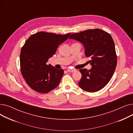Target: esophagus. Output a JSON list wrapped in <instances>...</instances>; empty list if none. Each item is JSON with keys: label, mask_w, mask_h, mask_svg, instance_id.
Returning <instances> with one entry per match:
<instances>
[{"label": "esophagus", "mask_w": 133, "mask_h": 133, "mask_svg": "<svg viewBox=\"0 0 133 133\" xmlns=\"http://www.w3.org/2000/svg\"><path fill=\"white\" fill-rule=\"evenodd\" d=\"M75 71V69H70V68L67 69V72H73Z\"/></svg>", "instance_id": "34e87169"}]
</instances>
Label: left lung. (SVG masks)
I'll use <instances>...</instances> for the list:
<instances>
[{"label": "left lung", "mask_w": 133, "mask_h": 133, "mask_svg": "<svg viewBox=\"0 0 133 133\" xmlns=\"http://www.w3.org/2000/svg\"><path fill=\"white\" fill-rule=\"evenodd\" d=\"M70 39L82 43L86 57L92 67L89 70L80 69L82 77L78 83L85 91L95 92L109 82L114 73L117 57L114 41L110 35L100 29H92L72 34Z\"/></svg>", "instance_id": "obj_1"}]
</instances>
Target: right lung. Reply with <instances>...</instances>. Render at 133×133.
Returning a JSON list of instances; mask_svg holds the SVG:
<instances>
[{"label":"right lung","instance_id":"obj_1","mask_svg":"<svg viewBox=\"0 0 133 133\" xmlns=\"http://www.w3.org/2000/svg\"><path fill=\"white\" fill-rule=\"evenodd\" d=\"M70 35L40 32L26 40L20 52V70L26 83L33 90L47 93L59 85L64 70L46 63L55 53L58 46Z\"/></svg>","mask_w":133,"mask_h":133}]
</instances>
